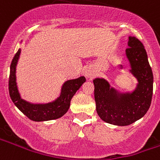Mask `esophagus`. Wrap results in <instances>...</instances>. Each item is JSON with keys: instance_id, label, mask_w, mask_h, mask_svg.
<instances>
[{"instance_id": "1", "label": "esophagus", "mask_w": 160, "mask_h": 160, "mask_svg": "<svg viewBox=\"0 0 160 160\" xmlns=\"http://www.w3.org/2000/svg\"><path fill=\"white\" fill-rule=\"evenodd\" d=\"M85 76H86L87 78H90V79H92L94 76L93 74H92L90 70H85Z\"/></svg>"}]
</instances>
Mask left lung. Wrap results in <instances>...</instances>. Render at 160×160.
Masks as SVG:
<instances>
[{"label": "left lung", "instance_id": "obj_1", "mask_svg": "<svg viewBox=\"0 0 160 160\" xmlns=\"http://www.w3.org/2000/svg\"><path fill=\"white\" fill-rule=\"evenodd\" d=\"M128 44L126 54L131 72L138 81L136 90L131 94L118 95L103 79L93 80L97 114L107 123L118 126H128L142 118L153 96V71L144 46L135 37H129Z\"/></svg>", "mask_w": 160, "mask_h": 160}]
</instances>
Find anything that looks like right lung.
Segmentation results:
<instances>
[{"mask_svg":"<svg viewBox=\"0 0 160 160\" xmlns=\"http://www.w3.org/2000/svg\"><path fill=\"white\" fill-rule=\"evenodd\" d=\"M20 53L21 49H18L15 56L12 58L10 67L9 94L13 103L24 115L35 122L53 120L61 118L69 110L72 97L80 89L83 83L85 82V78L81 76L75 80L66 81L63 85L60 96L56 101L51 103L43 105L28 103L21 99L16 82V65L19 58Z\"/></svg>","mask_w":160,"mask_h":160,"instance_id":"add662e5","label":"right lung"}]
</instances>
